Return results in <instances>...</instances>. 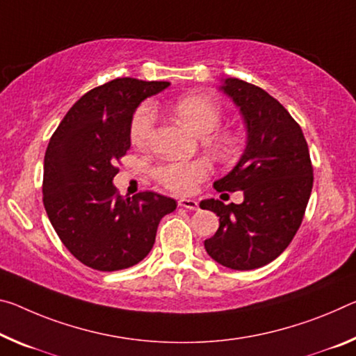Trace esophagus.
Listing matches in <instances>:
<instances>
[{"mask_svg":"<svg viewBox=\"0 0 356 356\" xmlns=\"http://www.w3.org/2000/svg\"><path fill=\"white\" fill-rule=\"evenodd\" d=\"M177 204L180 207H185V209H190V211H196L198 209V202H196L195 200H188V198H180L177 201Z\"/></svg>","mask_w":356,"mask_h":356,"instance_id":"esophagus-1","label":"esophagus"}]
</instances>
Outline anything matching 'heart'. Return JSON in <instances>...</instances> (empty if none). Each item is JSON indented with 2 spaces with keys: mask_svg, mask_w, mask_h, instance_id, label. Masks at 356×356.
<instances>
[{
  "mask_svg": "<svg viewBox=\"0 0 356 356\" xmlns=\"http://www.w3.org/2000/svg\"><path fill=\"white\" fill-rule=\"evenodd\" d=\"M177 118L184 127L200 136H207L217 129L222 120L220 107L202 95H187L180 98L174 106ZM155 125V107L145 103L134 112L129 138L133 144L145 145L149 143L150 134ZM211 172V165L206 160L172 161L155 169V177L169 190L177 193H190L196 188L201 180H204Z\"/></svg>",
  "mask_w": 356,
  "mask_h": 356,
  "instance_id": "b5f03b06",
  "label": "heart"
}]
</instances>
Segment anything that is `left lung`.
Returning a JSON list of instances; mask_svg holds the SVG:
<instances>
[{
	"instance_id": "left-lung-1",
	"label": "left lung",
	"mask_w": 356,
	"mask_h": 356,
	"mask_svg": "<svg viewBox=\"0 0 356 356\" xmlns=\"http://www.w3.org/2000/svg\"><path fill=\"white\" fill-rule=\"evenodd\" d=\"M220 82L239 109L247 138L239 161L213 188L241 190L244 201H201V209L220 217L204 249L222 266L250 270L277 258L295 238L312 191V165L302 129L277 99L241 79Z\"/></svg>"
}]
</instances>
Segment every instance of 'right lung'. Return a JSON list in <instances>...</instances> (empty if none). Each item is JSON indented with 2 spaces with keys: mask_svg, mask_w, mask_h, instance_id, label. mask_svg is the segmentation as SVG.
Wrapping results in <instances>:
<instances>
[{
  "mask_svg": "<svg viewBox=\"0 0 356 356\" xmlns=\"http://www.w3.org/2000/svg\"><path fill=\"white\" fill-rule=\"evenodd\" d=\"M169 87L122 77L90 90L67 111L44 156V207L65 247L88 268L120 270L155 244L160 220L177 207L168 196L117 195L118 158L131 145L138 106Z\"/></svg>",
  "mask_w": 356,
  "mask_h": 356,
  "instance_id": "1",
  "label": "right lung"
}]
</instances>
